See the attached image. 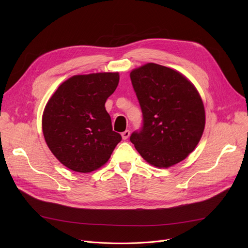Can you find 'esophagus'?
Returning <instances> with one entry per match:
<instances>
[{"label": "esophagus", "instance_id": "1", "mask_svg": "<svg viewBox=\"0 0 248 248\" xmlns=\"http://www.w3.org/2000/svg\"><path fill=\"white\" fill-rule=\"evenodd\" d=\"M121 136H122L123 140H127V139L129 138V136H130V131L129 130H125V131L122 132Z\"/></svg>", "mask_w": 248, "mask_h": 248}]
</instances>
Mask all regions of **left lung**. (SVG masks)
Returning a JSON list of instances; mask_svg holds the SVG:
<instances>
[{
  "mask_svg": "<svg viewBox=\"0 0 248 248\" xmlns=\"http://www.w3.org/2000/svg\"><path fill=\"white\" fill-rule=\"evenodd\" d=\"M130 79L142 112V126L130 141L147 162L170 168L197 147L205 128V108L197 89L181 73L148 63Z\"/></svg>",
  "mask_w": 248,
  "mask_h": 248,
  "instance_id": "8db88e82",
  "label": "left lung"
}]
</instances>
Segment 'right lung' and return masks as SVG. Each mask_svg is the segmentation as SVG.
I'll return each mask as SVG.
<instances>
[{
    "instance_id": "1",
    "label": "right lung",
    "mask_w": 248,
    "mask_h": 248,
    "mask_svg": "<svg viewBox=\"0 0 248 248\" xmlns=\"http://www.w3.org/2000/svg\"><path fill=\"white\" fill-rule=\"evenodd\" d=\"M118 84V72L74 76L50 97L42 116L43 136L66 168L79 172L99 169L121 141L104 107Z\"/></svg>"
}]
</instances>
